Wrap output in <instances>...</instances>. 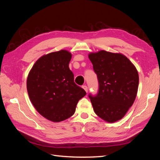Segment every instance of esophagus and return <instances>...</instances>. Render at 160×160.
Listing matches in <instances>:
<instances>
[{
  "label": "esophagus",
  "instance_id": "esophagus-1",
  "mask_svg": "<svg viewBox=\"0 0 160 160\" xmlns=\"http://www.w3.org/2000/svg\"><path fill=\"white\" fill-rule=\"evenodd\" d=\"M82 88H83V89H84V91H86L87 93L88 92V87H87L86 85H84V86H82Z\"/></svg>",
  "mask_w": 160,
  "mask_h": 160
}]
</instances>
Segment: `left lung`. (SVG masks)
I'll use <instances>...</instances> for the list:
<instances>
[{
	"mask_svg": "<svg viewBox=\"0 0 160 160\" xmlns=\"http://www.w3.org/2000/svg\"><path fill=\"white\" fill-rule=\"evenodd\" d=\"M97 74L99 89L96 96L89 94L96 114L110 123L120 120L137 96L139 75L127 57L101 50L89 54Z\"/></svg>",
	"mask_w": 160,
	"mask_h": 160,
	"instance_id": "left-lung-1",
	"label": "left lung"
}]
</instances>
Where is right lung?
Instances as JSON below:
<instances>
[{"label":"right lung","instance_id":"obj_1","mask_svg":"<svg viewBox=\"0 0 160 160\" xmlns=\"http://www.w3.org/2000/svg\"><path fill=\"white\" fill-rule=\"evenodd\" d=\"M71 56L67 50L42 56L33 64L27 80V89L33 107L53 122L72 116L78 101L87 94L74 82L69 67Z\"/></svg>","mask_w":160,"mask_h":160}]
</instances>
